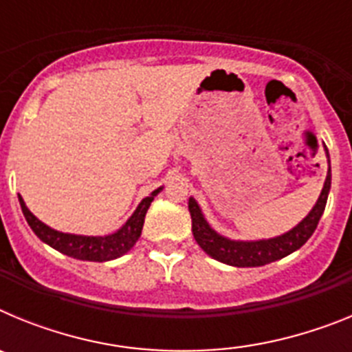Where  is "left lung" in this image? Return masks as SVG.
I'll use <instances>...</instances> for the list:
<instances>
[{"mask_svg": "<svg viewBox=\"0 0 352 352\" xmlns=\"http://www.w3.org/2000/svg\"><path fill=\"white\" fill-rule=\"evenodd\" d=\"M329 186H331V170L328 169L322 192L317 199L316 206L312 208L307 217L298 223L292 231L272 239H261V241H232L223 236L217 234L204 220L203 213L199 210L197 203L190 197L188 201V210L192 217V232L197 241V245L206 252L208 256L220 261L223 264H231L238 268H256L264 266L273 261H278L282 257L289 256L300 247L307 243V239L314 234L317 223L321 220V214L324 213L326 201H328Z\"/></svg>", "mask_w": 352, "mask_h": 352, "instance_id": "1", "label": "left lung"}]
</instances>
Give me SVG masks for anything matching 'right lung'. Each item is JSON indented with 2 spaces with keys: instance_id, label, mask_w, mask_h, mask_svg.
I'll list each match as a JSON object with an SVG mask.
<instances>
[{
  "instance_id": "1",
  "label": "right lung",
  "mask_w": 352,
  "mask_h": 352,
  "mask_svg": "<svg viewBox=\"0 0 352 352\" xmlns=\"http://www.w3.org/2000/svg\"><path fill=\"white\" fill-rule=\"evenodd\" d=\"M162 188H158L149 197L142 199V203L139 204L138 210L133 211L132 217L126 220L125 226L121 227L118 232L109 236H77L54 231V229H51V227L40 222L35 214L28 210L21 195H19V203H21V208H23V213L26 217L30 227L42 239L43 243L51 245L52 248H56V250L65 254V256L74 257V259L104 263V261L121 257L135 245V241L141 236L142 226H144L146 211H148L149 204L155 199V195Z\"/></svg>"
}]
</instances>
